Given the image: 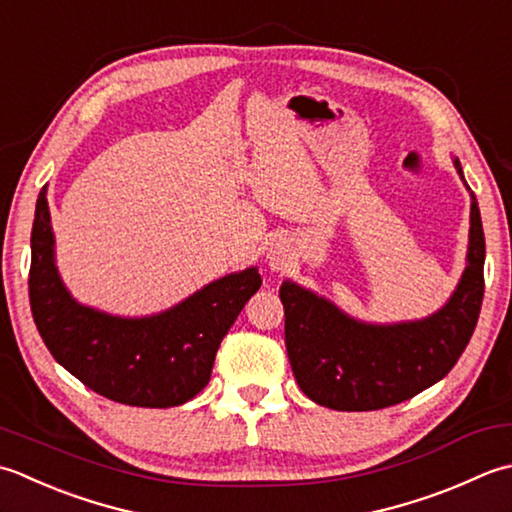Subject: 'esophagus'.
<instances>
[{"label": "esophagus", "instance_id": "esophagus-1", "mask_svg": "<svg viewBox=\"0 0 512 512\" xmlns=\"http://www.w3.org/2000/svg\"><path fill=\"white\" fill-rule=\"evenodd\" d=\"M294 258V249H291V243L287 238H274L267 247V263L269 269L274 271H285Z\"/></svg>", "mask_w": 512, "mask_h": 512}]
</instances>
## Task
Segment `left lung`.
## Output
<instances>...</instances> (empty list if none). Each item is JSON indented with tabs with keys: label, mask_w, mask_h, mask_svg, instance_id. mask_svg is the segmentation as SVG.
Masks as SVG:
<instances>
[{
	"label": "left lung",
	"mask_w": 512,
	"mask_h": 512,
	"mask_svg": "<svg viewBox=\"0 0 512 512\" xmlns=\"http://www.w3.org/2000/svg\"><path fill=\"white\" fill-rule=\"evenodd\" d=\"M453 165L468 187L462 163ZM486 243L471 192L466 267L435 314L404 322H364L294 280L280 287L285 344L298 387L309 400L336 411H375L433 387L455 367L471 340L484 298Z\"/></svg>",
	"instance_id": "8db88e82"
}]
</instances>
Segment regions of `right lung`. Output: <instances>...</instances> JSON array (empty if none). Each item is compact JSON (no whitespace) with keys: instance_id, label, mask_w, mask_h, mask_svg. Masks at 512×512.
Segmentation results:
<instances>
[{"instance_id":"1","label":"right lung","mask_w":512,"mask_h":512,"mask_svg":"<svg viewBox=\"0 0 512 512\" xmlns=\"http://www.w3.org/2000/svg\"><path fill=\"white\" fill-rule=\"evenodd\" d=\"M48 187L30 234V309L48 351L88 389L114 402L170 409L210 382L216 351L263 285L258 267L234 271L152 316H114L72 298L61 280Z\"/></svg>"}]
</instances>
